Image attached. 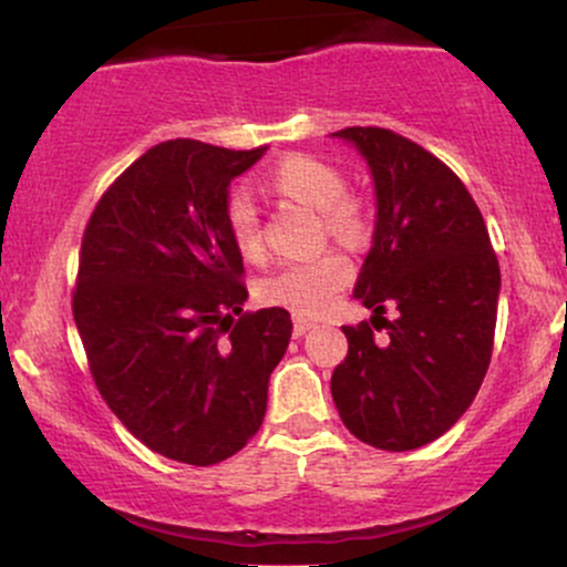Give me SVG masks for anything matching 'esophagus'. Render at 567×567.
I'll return each mask as SVG.
<instances>
[{"mask_svg":"<svg viewBox=\"0 0 567 567\" xmlns=\"http://www.w3.org/2000/svg\"><path fill=\"white\" fill-rule=\"evenodd\" d=\"M317 322L315 320H306V317H292V336L301 338L309 333V330H315Z\"/></svg>","mask_w":567,"mask_h":567,"instance_id":"1","label":"esophagus"}]
</instances>
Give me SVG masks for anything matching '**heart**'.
Masks as SVG:
<instances>
[{"instance_id":"1","label":"heart","mask_w":567,"mask_h":567,"mask_svg":"<svg viewBox=\"0 0 567 567\" xmlns=\"http://www.w3.org/2000/svg\"><path fill=\"white\" fill-rule=\"evenodd\" d=\"M271 184L277 192L303 202V205L320 210L324 229L336 237H354L362 229V210L357 199L343 194V175L328 162L306 154L285 157L271 173ZM226 226L237 245V250L247 258L261 252V220L252 199L245 192H234L226 205ZM351 277V264L341 252H322V256L306 258V261L282 264L258 285L261 301L282 309L296 311L301 317L322 315L330 309Z\"/></svg>"}]
</instances>
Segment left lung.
<instances>
[{
    "mask_svg": "<svg viewBox=\"0 0 567 567\" xmlns=\"http://www.w3.org/2000/svg\"><path fill=\"white\" fill-rule=\"evenodd\" d=\"M375 188V229L354 298L383 321L343 328L349 354L330 392L343 426L381 451L442 437L480 392L491 365L501 292L498 258L472 194L451 167L383 127H347Z\"/></svg>",
    "mask_w": 567,
    "mask_h": 567,
    "instance_id": "8db88e82",
    "label": "left lung"
}]
</instances>
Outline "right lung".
Listing matches in <instances>:
<instances>
[{"mask_svg": "<svg viewBox=\"0 0 567 567\" xmlns=\"http://www.w3.org/2000/svg\"><path fill=\"white\" fill-rule=\"evenodd\" d=\"M264 154L159 143L103 194L82 237L74 322L97 392L130 434L181 464L243 451L290 343L279 306L238 316L245 269L226 205Z\"/></svg>", "mask_w": 567, "mask_h": 567, "instance_id": "1", "label": "right lung"}]
</instances>
